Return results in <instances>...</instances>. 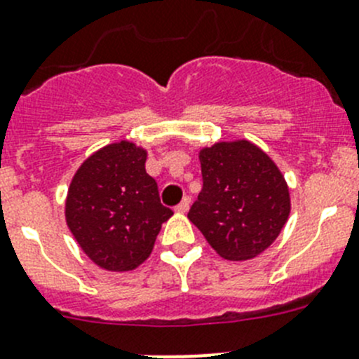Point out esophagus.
Here are the masks:
<instances>
[{
  "label": "esophagus",
  "instance_id": "34e87169",
  "mask_svg": "<svg viewBox=\"0 0 359 359\" xmlns=\"http://www.w3.org/2000/svg\"><path fill=\"white\" fill-rule=\"evenodd\" d=\"M189 205H191L189 198H184V200L177 205L175 212H179V214H187V210H189Z\"/></svg>",
  "mask_w": 359,
  "mask_h": 359
}]
</instances>
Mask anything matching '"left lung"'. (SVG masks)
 Listing matches in <instances>:
<instances>
[{
	"label": "left lung",
	"mask_w": 359,
	"mask_h": 359,
	"mask_svg": "<svg viewBox=\"0 0 359 359\" xmlns=\"http://www.w3.org/2000/svg\"><path fill=\"white\" fill-rule=\"evenodd\" d=\"M203 189L189 221L228 261L259 256L280 235L291 212L290 186L266 152L247 138L215 142L198 152Z\"/></svg>",
	"instance_id": "left-lung-1"
}]
</instances>
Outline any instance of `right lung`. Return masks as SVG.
Here are the masks:
<instances>
[{"instance_id":"right-lung-1","label":"right lung","mask_w":359,"mask_h":359,"mask_svg":"<svg viewBox=\"0 0 359 359\" xmlns=\"http://www.w3.org/2000/svg\"><path fill=\"white\" fill-rule=\"evenodd\" d=\"M145 161V147L114 142L79 166L66 193V226L83 254L109 272H130L144 263L161 224L173 215L159 201Z\"/></svg>"}]
</instances>
